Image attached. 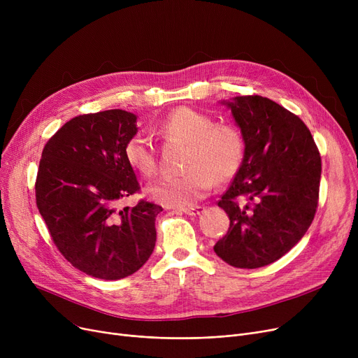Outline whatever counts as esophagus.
Returning <instances> with one entry per match:
<instances>
[{"instance_id":"esophagus-1","label":"esophagus","mask_w":358,"mask_h":358,"mask_svg":"<svg viewBox=\"0 0 358 358\" xmlns=\"http://www.w3.org/2000/svg\"><path fill=\"white\" fill-rule=\"evenodd\" d=\"M181 212L185 213V215H189V216H197V215H200V213L204 212V208H203V206H194V208L182 209Z\"/></svg>"}]
</instances>
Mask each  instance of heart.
Instances as JSON below:
<instances>
[{"label": "heart", "mask_w": 358, "mask_h": 358, "mask_svg": "<svg viewBox=\"0 0 358 358\" xmlns=\"http://www.w3.org/2000/svg\"><path fill=\"white\" fill-rule=\"evenodd\" d=\"M155 130L166 139L187 143L178 176L161 177L148 187L149 197L168 208L187 209L210 192L215 181L224 182L236 176L245 157V141L238 127L215 120L201 111L180 107L157 123ZM127 164L145 177L157 168L155 148L143 130L124 143Z\"/></svg>", "instance_id": "obj_1"}]
</instances>
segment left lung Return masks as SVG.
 <instances>
[{
    "label": "left lung",
    "instance_id": "1",
    "mask_svg": "<svg viewBox=\"0 0 358 358\" xmlns=\"http://www.w3.org/2000/svg\"><path fill=\"white\" fill-rule=\"evenodd\" d=\"M222 104L241 129L245 157L217 201L231 223L213 250L232 267H264L309 229L317 208L321 155L306 124L275 101L242 96Z\"/></svg>",
    "mask_w": 358,
    "mask_h": 358
}]
</instances>
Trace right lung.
Wrapping results in <instances>:
<instances>
[{"mask_svg": "<svg viewBox=\"0 0 358 358\" xmlns=\"http://www.w3.org/2000/svg\"><path fill=\"white\" fill-rule=\"evenodd\" d=\"M136 119L120 108L71 119L45 145L37 171L36 204L56 248L96 278L136 273L155 248L161 206L120 208L141 189L123 152Z\"/></svg>", "mask_w": 358, "mask_h": 358, "instance_id": "obj_1", "label": "right lung"}]
</instances>
